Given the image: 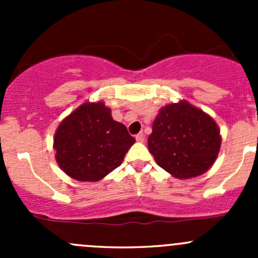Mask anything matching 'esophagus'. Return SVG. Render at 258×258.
Instances as JSON below:
<instances>
[{"mask_svg":"<svg viewBox=\"0 0 258 258\" xmlns=\"http://www.w3.org/2000/svg\"><path fill=\"white\" fill-rule=\"evenodd\" d=\"M136 141L137 142H144L145 141V135L142 132H140L139 135H136Z\"/></svg>","mask_w":258,"mask_h":258,"instance_id":"obj_1","label":"esophagus"}]
</instances>
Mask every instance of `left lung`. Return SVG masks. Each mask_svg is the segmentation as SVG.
I'll return each mask as SVG.
<instances>
[{"label":"left lung","instance_id":"left-lung-1","mask_svg":"<svg viewBox=\"0 0 258 258\" xmlns=\"http://www.w3.org/2000/svg\"><path fill=\"white\" fill-rule=\"evenodd\" d=\"M215 119L186 100L160 108L148 137L156 163L173 177L201 176L213 165L221 148Z\"/></svg>","mask_w":258,"mask_h":258}]
</instances>
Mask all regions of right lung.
Wrapping results in <instances>:
<instances>
[{
	"instance_id": "1",
	"label": "right lung",
	"mask_w": 258,
	"mask_h": 258,
	"mask_svg": "<svg viewBox=\"0 0 258 258\" xmlns=\"http://www.w3.org/2000/svg\"><path fill=\"white\" fill-rule=\"evenodd\" d=\"M136 140L114 121L103 101L83 102L64 117L53 137L57 165L71 178L97 182L123 161Z\"/></svg>"
}]
</instances>
